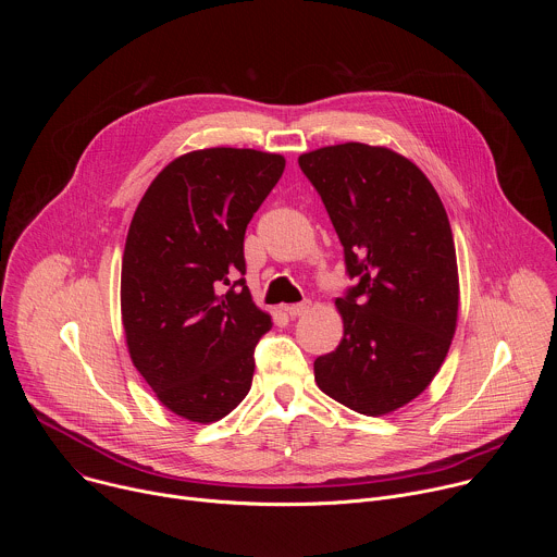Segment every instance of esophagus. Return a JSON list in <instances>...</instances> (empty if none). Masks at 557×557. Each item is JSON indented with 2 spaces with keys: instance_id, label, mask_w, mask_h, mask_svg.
<instances>
[{
  "instance_id": "34e87169",
  "label": "esophagus",
  "mask_w": 557,
  "mask_h": 557,
  "mask_svg": "<svg viewBox=\"0 0 557 557\" xmlns=\"http://www.w3.org/2000/svg\"><path fill=\"white\" fill-rule=\"evenodd\" d=\"M286 314L288 317H299V314H306L310 310V304L304 301V304H290V306H284Z\"/></svg>"
}]
</instances>
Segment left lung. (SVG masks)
Masks as SVG:
<instances>
[{
    "label": "left lung",
    "mask_w": 557,
    "mask_h": 557,
    "mask_svg": "<svg viewBox=\"0 0 557 557\" xmlns=\"http://www.w3.org/2000/svg\"><path fill=\"white\" fill-rule=\"evenodd\" d=\"M297 163L357 280L335 301L344 337L314 359V381L359 414H392L432 383L456 333L460 288L445 207L410 158L383 145H329Z\"/></svg>",
    "instance_id": "8db88e82"
}]
</instances>
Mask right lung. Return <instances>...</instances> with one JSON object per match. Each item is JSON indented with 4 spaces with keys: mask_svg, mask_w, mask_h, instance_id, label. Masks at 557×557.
Masks as SVG:
<instances>
[{
    "mask_svg": "<svg viewBox=\"0 0 557 557\" xmlns=\"http://www.w3.org/2000/svg\"><path fill=\"white\" fill-rule=\"evenodd\" d=\"M282 153L187 151L140 198L123 251L121 320L134 368L170 412L215 423L243 404L271 331L245 280V231L280 181Z\"/></svg>",
    "mask_w": 557,
    "mask_h": 557,
    "instance_id": "1",
    "label": "right lung"
}]
</instances>
